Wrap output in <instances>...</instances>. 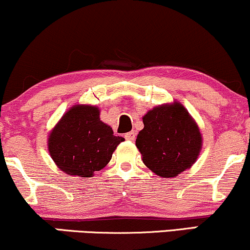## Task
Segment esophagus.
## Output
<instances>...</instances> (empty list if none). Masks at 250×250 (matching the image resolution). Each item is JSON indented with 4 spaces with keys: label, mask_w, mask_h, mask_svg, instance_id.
I'll use <instances>...</instances> for the list:
<instances>
[{
    "label": "esophagus",
    "mask_w": 250,
    "mask_h": 250,
    "mask_svg": "<svg viewBox=\"0 0 250 250\" xmlns=\"http://www.w3.org/2000/svg\"><path fill=\"white\" fill-rule=\"evenodd\" d=\"M125 140L128 141H135V137H136V134H135V131H130V133H127L125 135Z\"/></svg>",
    "instance_id": "obj_1"
}]
</instances>
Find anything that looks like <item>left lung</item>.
I'll use <instances>...</instances> for the list:
<instances>
[{
    "mask_svg": "<svg viewBox=\"0 0 250 250\" xmlns=\"http://www.w3.org/2000/svg\"><path fill=\"white\" fill-rule=\"evenodd\" d=\"M136 146L146 167L164 178L190 169L203 146L197 122L178 101L159 104L143 116Z\"/></svg>",
    "mask_w": 250,
    "mask_h": 250,
    "instance_id": "1",
    "label": "left lung"
}]
</instances>
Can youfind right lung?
<instances>
[{"label":"right lung","instance_id":"obj_1","mask_svg":"<svg viewBox=\"0 0 250 250\" xmlns=\"http://www.w3.org/2000/svg\"><path fill=\"white\" fill-rule=\"evenodd\" d=\"M123 141V137L114 135L110 125L101 121L99 107L74 104L50 131L47 148L62 172L88 178L109 163Z\"/></svg>","mask_w":250,"mask_h":250}]
</instances>
